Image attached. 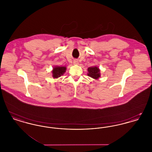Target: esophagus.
Instances as JSON below:
<instances>
[{"label":"esophagus","mask_w":152,"mask_h":152,"mask_svg":"<svg viewBox=\"0 0 152 152\" xmlns=\"http://www.w3.org/2000/svg\"><path fill=\"white\" fill-rule=\"evenodd\" d=\"M73 64L74 65H78L79 64V61L77 60H75L73 61Z\"/></svg>","instance_id":"1"}]
</instances>
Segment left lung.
Here are the masks:
<instances>
[{"mask_svg":"<svg viewBox=\"0 0 152 152\" xmlns=\"http://www.w3.org/2000/svg\"><path fill=\"white\" fill-rule=\"evenodd\" d=\"M87 75L94 79H98L101 76L100 70L96 66L89 67L88 68Z\"/></svg>","mask_w":152,"mask_h":152,"instance_id":"8db88e82","label":"left lung"}]
</instances>
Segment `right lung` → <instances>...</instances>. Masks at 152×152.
Returning <instances> with one entry per match:
<instances>
[{"label": "right lung", "mask_w": 152, "mask_h": 152, "mask_svg": "<svg viewBox=\"0 0 152 152\" xmlns=\"http://www.w3.org/2000/svg\"><path fill=\"white\" fill-rule=\"evenodd\" d=\"M66 68L65 66H55L53 68L52 71V76L54 79H57L61 76H63L66 71Z\"/></svg>", "instance_id": "obj_1"}]
</instances>
